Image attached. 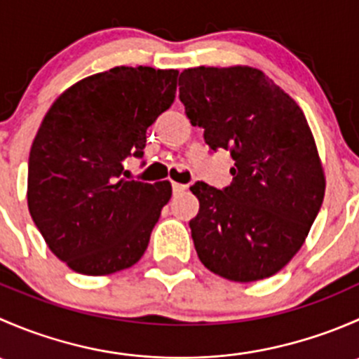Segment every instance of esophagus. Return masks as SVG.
<instances>
[{
	"label": "esophagus",
	"mask_w": 359,
	"mask_h": 359,
	"mask_svg": "<svg viewBox=\"0 0 359 359\" xmlns=\"http://www.w3.org/2000/svg\"><path fill=\"white\" fill-rule=\"evenodd\" d=\"M172 187H173V193H184V191L187 189V186H184V184H179V182H172Z\"/></svg>",
	"instance_id": "34e87169"
}]
</instances>
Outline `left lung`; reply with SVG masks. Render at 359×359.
Here are the masks:
<instances>
[{"label": "left lung", "mask_w": 359, "mask_h": 359, "mask_svg": "<svg viewBox=\"0 0 359 359\" xmlns=\"http://www.w3.org/2000/svg\"><path fill=\"white\" fill-rule=\"evenodd\" d=\"M180 102L210 149L229 151L233 182H196L200 212L189 222L206 269L231 281L283 269L309 234L325 196V173L295 100L248 66L180 72Z\"/></svg>", "instance_id": "left-lung-1"}]
</instances>
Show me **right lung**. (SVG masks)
<instances>
[{
    "mask_svg": "<svg viewBox=\"0 0 359 359\" xmlns=\"http://www.w3.org/2000/svg\"><path fill=\"white\" fill-rule=\"evenodd\" d=\"M177 76L112 67L74 83L43 118L29 153V213L76 273L112 274L146 252L172 186L123 179V161L144 156L147 128L175 99Z\"/></svg>",
    "mask_w": 359,
    "mask_h": 359,
    "instance_id": "1",
    "label": "right lung"
}]
</instances>
